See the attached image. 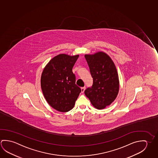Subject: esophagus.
<instances>
[{
	"mask_svg": "<svg viewBox=\"0 0 158 158\" xmlns=\"http://www.w3.org/2000/svg\"><path fill=\"white\" fill-rule=\"evenodd\" d=\"M81 93H83L84 92L85 90V87H83V88H81Z\"/></svg>",
	"mask_w": 158,
	"mask_h": 158,
	"instance_id": "1",
	"label": "esophagus"
}]
</instances>
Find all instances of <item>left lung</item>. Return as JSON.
<instances>
[{
    "label": "left lung",
    "instance_id": "8db88e82",
    "mask_svg": "<svg viewBox=\"0 0 158 158\" xmlns=\"http://www.w3.org/2000/svg\"><path fill=\"white\" fill-rule=\"evenodd\" d=\"M93 78V84L84 93L95 108L101 110L109 106L116 98L119 80L115 65L111 58L102 52L85 55Z\"/></svg>",
    "mask_w": 158,
    "mask_h": 158
}]
</instances>
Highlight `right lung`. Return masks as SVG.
Wrapping results in <instances>:
<instances>
[{
	"instance_id": "1",
	"label": "right lung",
	"mask_w": 158,
	"mask_h": 158,
	"mask_svg": "<svg viewBox=\"0 0 158 158\" xmlns=\"http://www.w3.org/2000/svg\"><path fill=\"white\" fill-rule=\"evenodd\" d=\"M78 57L79 55L59 54L49 61L42 73L41 85L44 98L58 111L71 110L81 91L75 84L72 72Z\"/></svg>"
}]
</instances>
